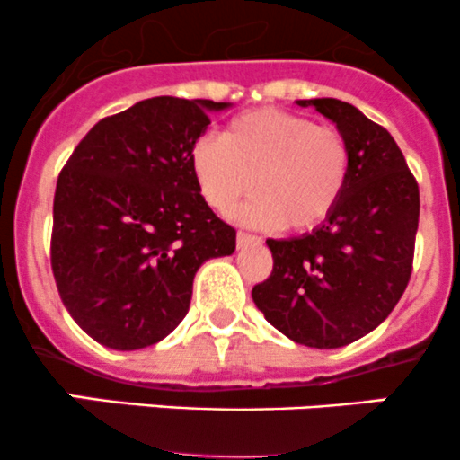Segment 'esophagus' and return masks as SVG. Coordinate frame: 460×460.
<instances>
[{
  "label": "esophagus",
  "mask_w": 460,
  "mask_h": 460,
  "mask_svg": "<svg viewBox=\"0 0 460 460\" xmlns=\"http://www.w3.org/2000/svg\"><path fill=\"white\" fill-rule=\"evenodd\" d=\"M249 244H260V238L258 235H252V234H244V231H238V247H249Z\"/></svg>",
  "instance_id": "34e87169"
}]
</instances>
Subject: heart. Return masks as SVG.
I'll use <instances>...</instances> for the list:
<instances>
[{
    "mask_svg": "<svg viewBox=\"0 0 460 460\" xmlns=\"http://www.w3.org/2000/svg\"><path fill=\"white\" fill-rule=\"evenodd\" d=\"M189 166L217 213H229L256 182L260 198L240 208V220L307 234L332 217L345 193L349 148L341 131L305 115L256 109L231 119L222 137H198Z\"/></svg>",
    "mask_w": 460,
    "mask_h": 460,
    "instance_id": "obj_1",
    "label": "heart"
}]
</instances>
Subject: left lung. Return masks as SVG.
Listing matches in <instances>:
<instances>
[{
	"instance_id": "8db88e82",
	"label": "left lung",
	"mask_w": 460,
	"mask_h": 460,
	"mask_svg": "<svg viewBox=\"0 0 460 460\" xmlns=\"http://www.w3.org/2000/svg\"><path fill=\"white\" fill-rule=\"evenodd\" d=\"M332 119L349 148V180L324 225L267 240L273 271L253 287L264 318L300 345L336 349L374 332L411 276L419 184L387 128L333 97L298 100Z\"/></svg>"
}]
</instances>
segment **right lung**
I'll return each mask as SVG.
<instances>
[{
	"label": "right lung",
	"mask_w": 460,
	"mask_h": 460,
	"mask_svg": "<svg viewBox=\"0 0 460 460\" xmlns=\"http://www.w3.org/2000/svg\"><path fill=\"white\" fill-rule=\"evenodd\" d=\"M229 102L151 97L100 119L58 178L50 267L73 320L100 345L142 349L187 316L193 278L235 252L202 200L191 144Z\"/></svg>",
	"instance_id": "add662e5"
}]
</instances>
